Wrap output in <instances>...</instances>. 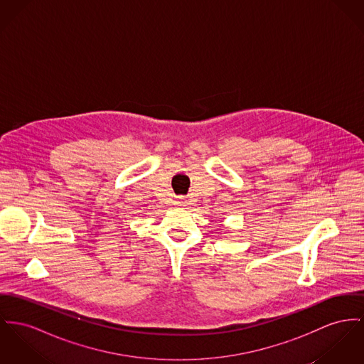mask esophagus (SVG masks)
<instances>
[{
    "mask_svg": "<svg viewBox=\"0 0 364 364\" xmlns=\"http://www.w3.org/2000/svg\"><path fill=\"white\" fill-rule=\"evenodd\" d=\"M179 204H185V201H183V200H179Z\"/></svg>",
    "mask_w": 364,
    "mask_h": 364,
    "instance_id": "obj_1",
    "label": "esophagus"
}]
</instances>
